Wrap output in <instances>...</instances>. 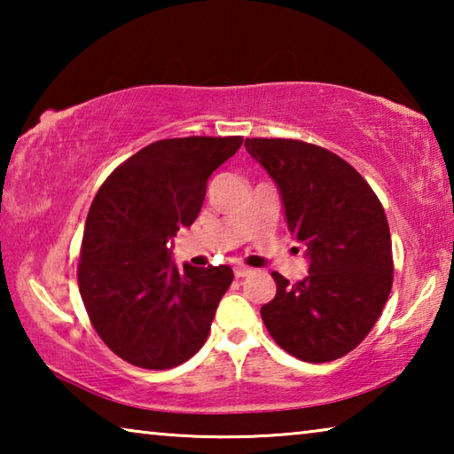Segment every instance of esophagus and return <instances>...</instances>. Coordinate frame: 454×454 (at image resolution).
<instances>
[{"label": "esophagus", "instance_id": "1", "mask_svg": "<svg viewBox=\"0 0 454 454\" xmlns=\"http://www.w3.org/2000/svg\"><path fill=\"white\" fill-rule=\"evenodd\" d=\"M252 270L250 268H246V266H234V276L236 278H244V276H248Z\"/></svg>", "mask_w": 454, "mask_h": 454}]
</instances>
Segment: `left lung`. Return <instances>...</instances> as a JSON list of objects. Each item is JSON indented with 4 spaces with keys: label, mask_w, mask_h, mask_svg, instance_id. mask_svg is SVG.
<instances>
[{
    "label": "left lung",
    "mask_w": 454,
    "mask_h": 454,
    "mask_svg": "<svg viewBox=\"0 0 454 454\" xmlns=\"http://www.w3.org/2000/svg\"><path fill=\"white\" fill-rule=\"evenodd\" d=\"M246 150L274 180L309 276L290 284L272 272L276 296L260 309L288 355L328 363L356 348L393 286V248L382 204L355 168L320 145L246 137Z\"/></svg>",
    "instance_id": "1"
}]
</instances>
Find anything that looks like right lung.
I'll return each instance as SVG.
<instances>
[{"label": "right lung", "mask_w": 454, "mask_h": 454, "mask_svg": "<svg viewBox=\"0 0 454 454\" xmlns=\"http://www.w3.org/2000/svg\"><path fill=\"white\" fill-rule=\"evenodd\" d=\"M240 145V136L153 142L96 194L80 252V294L99 338L126 363L166 371L208 338L232 268L178 270L172 238L198 218L212 172Z\"/></svg>", "instance_id": "obj_1"}]
</instances>
